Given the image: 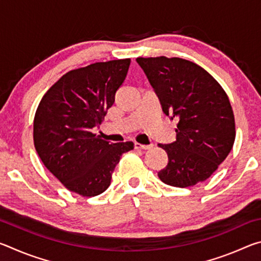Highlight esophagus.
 Instances as JSON below:
<instances>
[{"instance_id":"esophagus-1","label":"esophagus","mask_w":261,"mask_h":261,"mask_svg":"<svg viewBox=\"0 0 261 261\" xmlns=\"http://www.w3.org/2000/svg\"><path fill=\"white\" fill-rule=\"evenodd\" d=\"M153 145H141L139 143H135V148L136 149H151Z\"/></svg>"}]
</instances>
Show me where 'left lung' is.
Masks as SVG:
<instances>
[{"instance_id":"1","label":"left lung","mask_w":261,"mask_h":261,"mask_svg":"<svg viewBox=\"0 0 261 261\" xmlns=\"http://www.w3.org/2000/svg\"><path fill=\"white\" fill-rule=\"evenodd\" d=\"M154 88L162 112L177 121L176 140L159 146L168 165L158 173L163 183L189 188L204 182L230 153L235 118L220 84L199 65L179 57L136 60Z\"/></svg>"}]
</instances>
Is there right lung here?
Returning <instances> with one entry per match:
<instances>
[{"label": "right lung", "instance_id": "right-lung-1", "mask_svg": "<svg viewBox=\"0 0 261 261\" xmlns=\"http://www.w3.org/2000/svg\"><path fill=\"white\" fill-rule=\"evenodd\" d=\"M130 59L96 62L63 74L42 96L33 140L43 165L65 188L83 197L108 189L132 141L109 144L92 129L101 124L124 82Z\"/></svg>", "mask_w": 261, "mask_h": 261}]
</instances>
